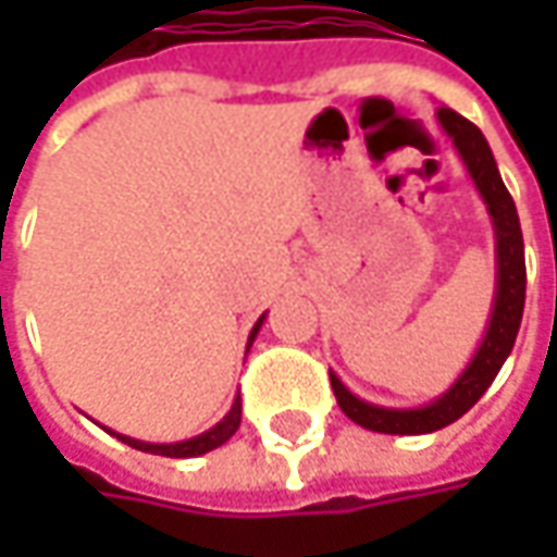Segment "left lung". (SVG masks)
<instances>
[{"mask_svg": "<svg viewBox=\"0 0 557 557\" xmlns=\"http://www.w3.org/2000/svg\"><path fill=\"white\" fill-rule=\"evenodd\" d=\"M437 120L443 133L453 139L459 158L468 166L471 180L481 191L483 203L493 216V232H496V297H493V315L483 334L481 347L474 359L468 362V369L459 374V381L437 396L428 406L418 409H384L354 396L341 377L332 372V391L337 396L341 412L356 421L359 428H369L377 434H431L440 431L453 421H459L493 384V377L499 374L503 362L515 347V337L521 329V315H524V290H527V267H524V235H521V220L515 201L505 188L499 166L493 161V151L483 139V133L456 114L453 108H437Z\"/></svg>", "mask_w": 557, "mask_h": 557, "instance_id": "8db88e82", "label": "left lung"}]
</instances>
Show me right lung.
<instances>
[{"mask_svg": "<svg viewBox=\"0 0 557 557\" xmlns=\"http://www.w3.org/2000/svg\"><path fill=\"white\" fill-rule=\"evenodd\" d=\"M263 319H267V315H260V322L253 325V332H250V337H247V347H250V341H253V337H257V332H260ZM238 424H242V396L232 403L228 416H225L220 424H213V428H210L207 434H201V437L183 440V443H141V440L123 437V434H114V431H111V434H114L117 440H123V443H129L133 449L151 453V456H166V459H191V456H203V453H210V449L223 446L225 440L238 431Z\"/></svg>", "mask_w": 557, "mask_h": 557, "instance_id": "add662e5", "label": "right lung"}]
</instances>
